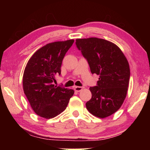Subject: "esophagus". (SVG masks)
Listing matches in <instances>:
<instances>
[{"label":"esophagus","mask_w":150,"mask_h":150,"mask_svg":"<svg viewBox=\"0 0 150 150\" xmlns=\"http://www.w3.org/2000/svg\"><path fill=\"white\" fill-rule=\"evenodd\" d=\"M83 89V87H74V90L77 92L81 91Z\"/></svg>","instance_id":"obj_1"}]
</instances>
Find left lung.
Listing matches in <instances>:
<instances>
[{"instance_id": "left-lung-1", "label": "left lung", "mask_w": 150, "mask_h": 150, "mask_svg": "<svg viewBox=\"0 0 150 150\" xmlns=\"http://www.w3.org/2000/svg\"><path fill=\"white\" fill-rule=\"evenodd\" d=\"M76 45L91 74L100 75L96 86L89 88L92 96L87 109L100 118L111 115L122 105L128 91L130 71L126 57L118 46L103 39H77Z\"/></svg>"}]
</instances>
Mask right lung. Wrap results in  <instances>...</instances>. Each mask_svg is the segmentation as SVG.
I'll return each mask as SVG.
<instances>
[{"label": "right lung", "instance_id": "add662e5", "mask_svg": "<svg viewBox=\"0 0 150 150\" xmlns=\"http://www.w3.org/2000/svg\"><path fill=\"white\" fill-rule=\"evenodd\" d=\"M73 40L50 43L39 49L29 59L23 75V89L33 110L46 119L56 117L66 108L74 90L56 86L62 61Z\"/></svg>", "mask_w": 150, "mask_h": 150}]
</instances>
